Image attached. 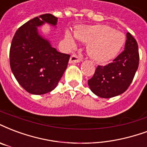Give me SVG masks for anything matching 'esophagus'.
I'll list each match as a JSON object with an SVG mask.
<instances>
[{
    "instance_id": "obj_1",
    "label": "esophagus",
    "mask_w": 147,
    "mask_h": 147,
    "mask_svg": "<svg viewBox=\"0 0 147 147\" xmlns=\"http://www.w3.org/2000/svg\"><path fill=\"white\" fill-rule=\"evenodd\" d=\"M82 60L80 57H79L76 55H71L69 59V64H76V63L80 62Z\"/></svg>"
}]
</instances>
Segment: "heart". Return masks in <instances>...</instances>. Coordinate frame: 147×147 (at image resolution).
I'll return each instance as SVG.
<instances>
[{
    "instance_id": "heart-1",
    "label": "heart",
    "mask_w": 147,
    "mask_h": 147,
    "mask_svg": "<svg viewBox=\"0 0 147 147\" xmlns=\"http://www.w3.org/2000/svg\"><path fill=\"white\" fill-rule=\"evenodd\" d=\"M76 38L89 43L88 52L91 57L98 62H105L114 58L125 41L122 32L104 25L81 27L75 32V36L68 30L64 36L65 43L70 48L76 46Z\"/></svg>"
}]
</instances>
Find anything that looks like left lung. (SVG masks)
Listing matches in <instances>:
<instances>
[{
    "mask_svg": "<svg viewBox=\"0 0 147 147\" xmlns=\"http://www.w3.org/2000/svg\"><path fill=\"white\" fill-rule=\"evenodd\" d=\"M140 55L136 40L126 34L125 50L112 62L99 65L93 76L88 80L89 87L102 98H111L123 93L131 84L139 66Z\"/></svg>",
    "mask_w": 147,
    "mask_h": 147,
    "instance_id": "8db88e82",
    "label": "left lung"
}]
</instances>
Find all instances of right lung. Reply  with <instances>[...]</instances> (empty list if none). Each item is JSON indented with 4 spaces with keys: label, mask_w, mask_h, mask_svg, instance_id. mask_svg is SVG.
Here are the masks:
<instances>
[{
    "label": "right lung",
    "mask_w": 147,
    "mask_h": 147,
    "mask_svg": "<svg viewBox=\"0 0 147 147\" xmlns=\"http://www.w3.org/2000/svg\"><path fill=\"white\" fill-rule=\"evenodd\" d=\"M55 27L57 18L44 14L32 18L16 31L10 48V66L22 87L34 95L54 90L67 68L70 55L60 53L38 28Z\"/></svg>",
    "instance_id": "right-lung-1"
}]
</instances>
